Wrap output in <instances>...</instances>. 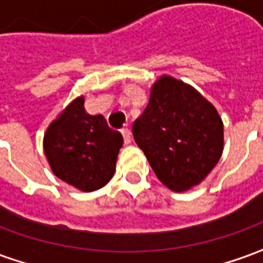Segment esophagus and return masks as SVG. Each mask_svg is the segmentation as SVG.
<instances>
[{"label": "esophagus", "mask_w": 263, "mask_h": 263, "mask_svg": "<svg viewBox=\"0 0 263 263\" xmlns=\"http://www.w3.org/2000/svg\"><path fill=\"white\" fill-rule=\"evenodd\" d=\"M121 134H122V137H124V142L128 145V143H131V139H132V135H131V131L128 129V128H122L121 129Z\"/></svg>", "instance_id": "1"}]
</instances>
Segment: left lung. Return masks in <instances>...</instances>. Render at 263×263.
<instances>
[{"instance_id": "1", "label": "left lung", "mask_w": 263, "mask_h": 263, "mask_svg": "<svg viewBox=\"0 0 263 263\" xmlns=\"http://www.w3.org/2000/svg\"><path fill=\"white\" fill-rule=\"evenodd\" d=\"M222 129L214 105L197 90L162 76L132 134L160 182L173 192H186L203 182L220 160Z\"/></svg>"}]
</instances>
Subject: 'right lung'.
<instances>
[{
    "label": "right lung",
    "mask_w": 263,
    "mask_h": 263,
    "mask_svg": "<svg viewBox=\"0 0 263 263\" xmlns=\"http://www.w3.org/2000/svg\"><path fill=\"white\" fill-rule=\"evenodd\" d=\"M122 143V135L103 115L87 114L84 97L73 100L43 138L52 172L81 192H94L111 180Z\"/></svg>",
    "instance_id": "obj_1"
}]
</instances>
